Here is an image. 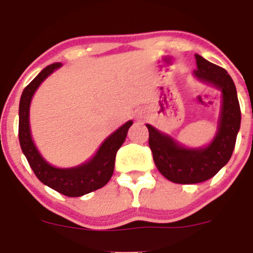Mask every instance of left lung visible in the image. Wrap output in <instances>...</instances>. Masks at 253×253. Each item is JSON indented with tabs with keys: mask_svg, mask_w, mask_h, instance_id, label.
<instances>
[{
	"mask_svg": "<svg viewBox=\"0 0 253 253\" xmlns=\"http://www.w3.org/2000/svg\"><path fill=\"white\" fill-rule=\"evenodd\" d=\"M197 79L221 90V111L218 131L205 148H185L150 125L149 147L158 170L175 183H198L213 177L230 160L241 124V110L233 79L224 68L196 55Z\"/></svg>",
	"mask_w": 253,
	"mask_h": 253,
	"instance_id": "obj_1",
	"label": "left lung"
}]
</instances>
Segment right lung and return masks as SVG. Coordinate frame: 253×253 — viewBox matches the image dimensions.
Listing matches in <instances>:
<instances>
[{
  "instance_id": "obj_1",
  "label": "right lung",
  "mask_w": 253,
  "mask_h": 253,
  "mask_svg": "<svg viewBox=\"0 0 253 253\" xmlns=\"http://www.w3.org/2000/svg\"><path fill=\"white\" fill-rule=\"evenodd\" d=\"M60 67V62L48 65L24 88L19 101L18 136H19L20 148L30 168L42 183L68 197H81L86 193L99 190L109 182L114 174L117 150L126 139L127 132L133 122H126L124 126L116 129L103 142L96 154L79 167L60 169L48 164L38 152L32 139L29 126V108L33 95L42 82H44L45 78Z\"/></svg>"
}]
</instances>
